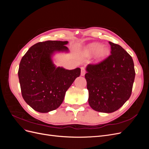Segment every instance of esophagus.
<instances>
[{"label":"esophagus","mask_w":149,"mask_h":149,"mask_svg":"<svg viewBox=\"0 0 149 149\" xmlns=\"http://www.w3.org/2000/svg\"><path fill=\"white\" fill-rule=\"evenodd\" d=\"M85 73H86V70L84 69V68L82 67L81 68V76H84Z\"/></svg>","instance_id":"esophagus-1"}]
</instances>
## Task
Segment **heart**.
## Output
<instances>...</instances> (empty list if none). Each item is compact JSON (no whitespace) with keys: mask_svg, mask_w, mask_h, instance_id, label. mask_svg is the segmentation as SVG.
Listing matches in <instances>:
<instances>
[{"mask_svg":"<svg viewBox=\"0 0 149 149\" xmlns=\"http://www.w3.org/2000/svg\"><path fill=\"white\" fill-rule=\"evenodd\" d=\"M86 55L91 56L96 53V58L98 61H101L109 55V49L105 46H101V45L97 43L90 44L85 49Z\"/></svg>","mask_w":149,"mask_h":149,"instance_id":"heart-1","label":"heart"}]
</instances>
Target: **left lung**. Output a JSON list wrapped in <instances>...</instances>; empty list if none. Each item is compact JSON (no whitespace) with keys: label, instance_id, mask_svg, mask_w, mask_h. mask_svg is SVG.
I'll use <instances>...</instances> for the list:
<instances>
[{"label":"left lung","instance_id":"left-lung-1","mask_svg":"<svg viewBox=\"0 0 149 149\" xmlns=\"http://www.w3.org/2000/svg\"><path fill=\"white\" fill-rule=\"evenodd\" d=\"M109 43L111 55L97 64H89L85 74L89 106L105 113L118 110L129 100L136 75L131 56L119 45Z\"/></svg>","mask_w":149,"mask_h":149}]
</instances>
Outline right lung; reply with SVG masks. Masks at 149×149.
<instances>
[{
    "mask_svg": "<svg viewBox=\"0 0 149 149\" xmlns=\"http://www.w3.org/2000/svg\"><path fill=\"white\" fill-rule=\"evenodd\" d=\"M68 41L39 42L22 57L19 75L22 95L33 109L42 113L55 110L64 100L65 93L79 76V68L66 70L56 67L52 56L56 52H68Z\"/></svg>",
    "mask_w": 149,
    "mask_h": 149,
    "instance_id": "1",
    "label": "right lung"
}]
</instances>
